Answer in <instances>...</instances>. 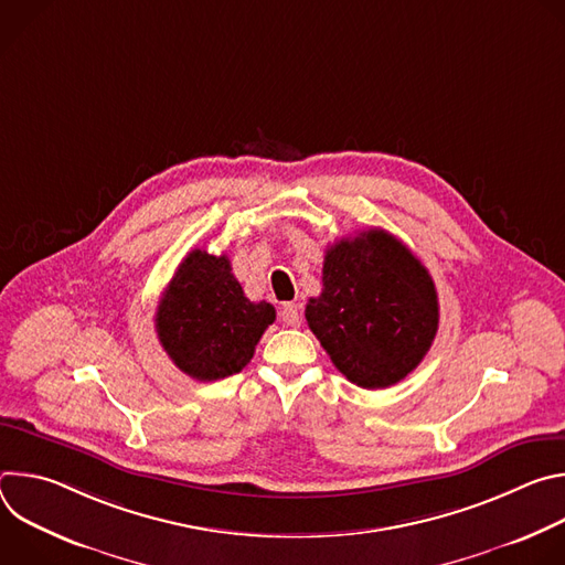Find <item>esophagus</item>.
<instances>
[{"label":"esophagus","instance_id":"1","mask_svg":"<svg viewBox=\"0 0 565 565\" xmlns=\"http://www.w3.org/2000/svg\"><path fill=\"white\" fill-rule=\"evenodd\" d=\"M281 321L286 327H299V306L297 303H286L279 312Z\"/></svg>","mask_w":565,"mask_h":565}]
</instances>
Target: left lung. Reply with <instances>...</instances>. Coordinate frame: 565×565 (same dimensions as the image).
<instances>
[{
    "mask_svg": "<svg viewBox=\"0 0 565 565\" xmlns=\"http://www.w3.org/2000/svg\"><path fill=\"white\" fill-rule=\"evenodd\" d=\"M321 295L306 321L347 380L386 388L427 355L438 331L429 270L393 234L371 227L327 248Z\"/></svg>",
    "mask_w": 565,
    "mask_h": 565,
    "instance_id": "obj_1",
    "label": "left lung"
}]
</instances>
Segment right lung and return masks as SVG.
<instances>
[{
	"instance_id": "add662e5",
	"label": "right lung",
	"mask_w": 565,
	"mask_h": 565,
	"mask_svg": "<svg viewBox=\"0 0 565 565\" xmlns=\"http://www.w3.org/2000/svg\"><path fill=\"white\" fill-rule=\"evenodd\" d=\"M273 321V303L244 295L225 255L196 248L158 301L156 333L183 373L212 382L244 369Z\"/></svg>"
}]
</instances>
